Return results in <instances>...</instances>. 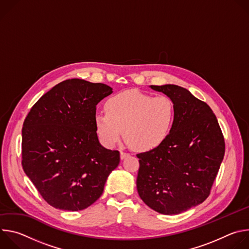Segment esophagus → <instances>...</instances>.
<instances>
[{"mask_svg":"<svg viewBox=\"0 0 249 249\" xmlns=\"http://www.w3.org/2000/svg\"><path fill=\"white\" fill-rule=\"evenodd\" d=\"M129 156H130V155L127 154V153H125V152H120V158H121V160H124V159L128 158Z\"/></svg>","mask_w":249,"mask_h":249,"instance_id":"obj_1","label":"esophagus"}]
</instances>
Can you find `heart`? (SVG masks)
I'll list each match as a JSON object with an SVG mask.
<instances>
[{
    "label": "heart",
    "instance_id": "b5f03b06",
    "mask_svg": "<svg viewBox=\"0 0 249 249\" xmlns=\"http://www.w3.org/2000/svg\"><path fill=\"white\" fill-rule=\"evenodd\" d=\"M106 113L94 117L96 133L106 147L124 138L138 152H149L167 139L175 121V105L166 95L154 96L136 89L121 91L105 102Z\"/></svg>",
    "mask_w": 249,
    "mask_h": 249
}]
</instances>
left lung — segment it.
Instances as JSON below:
<instances>
[{
  "mask_svg": "<svg viewBox=\"0 0 249 249\" xmlns=\"http://www.w3.org/2000/svg\"><path fill=\"white\" fill-rule=\"evenodd\" d=\"M151 89L173 100L175 121L160 147L137 155V190L151 209L177 215L209 196L224 159L225 140L210 106L188 89L175 85Z\"/></svg>",
  "mask_w": 249,
  "mask_h": 249,
  "instance_id": "8db88e82",
  "label": "left lung"
}]
</instances>
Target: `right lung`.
Listing matches in <instances>:
<instances>
[{
  "instance_id": "right-lung-1",
  "label": "right lung",
  "mask_w": 249,
  "mask_h": 249,
  "mask_svg": "<svg viewBox=\"0 0 249 249\" xmlns=\"http://www.w3.org/2000/svg\"><path fill=\"white\" fill-rule=\"evenodd\" d=\"M112 93L104 84L66 80L42 95L22 127V168L43 199L64 211H80L102 194L120 161L118 151L99 143L97 103Z\"/></svg>"
}]
</instances>
